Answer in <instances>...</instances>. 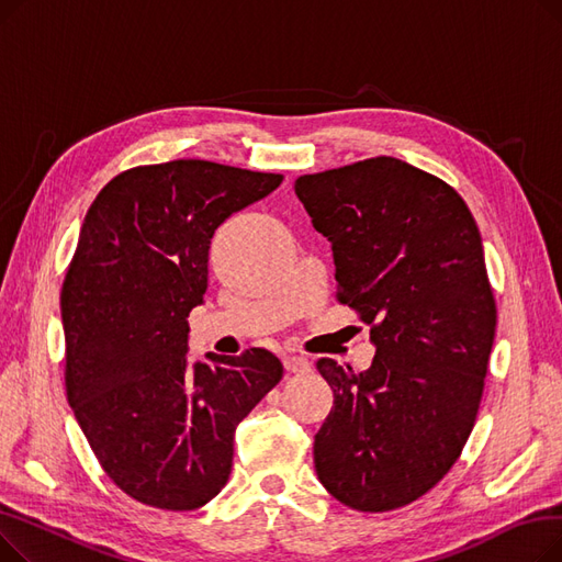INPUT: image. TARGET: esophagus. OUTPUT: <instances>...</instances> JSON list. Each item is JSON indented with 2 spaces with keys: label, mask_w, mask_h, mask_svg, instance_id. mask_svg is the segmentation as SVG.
I'll use <instances>...</instances> for the list:
<instances>
[{
  "label": "esophagus",
  "mask_w": 562,
  "mask_h": 562,
  "mask_svg": "<svg viewBox=\"0 0 562 562\" xmlns=\"http://www.w3.org/2000/svg\"><path fill=\"white\" fill-rule=\"evenodd\" d=\"M284 369L291 373H307L310 371V360L303 356H286L284 358Z\"/></svg>",
  "instance_id": "34e87169"
}]
</instances>
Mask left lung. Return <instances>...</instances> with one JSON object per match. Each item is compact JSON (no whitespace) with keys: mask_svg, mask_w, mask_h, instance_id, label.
<instances>
[{"mask_svg":"<svg viewBox=\"0 0 562 562\" xmlns=\"http://www.w3.org/2000/svg\"><path fill=\"white\" fill-rule=\"evenodd\" d=\"M333 246L337 299L371 326L373 362L318 360L335 394L316 476L344 506L385 513L447 476L474 428L496 330L481 232L439 177L394 157L293 184Z\"/></svg>","mask_w":562,"mask_h":562,"instance_id":"left-lung-1","label":"left lung"}]
</instances>
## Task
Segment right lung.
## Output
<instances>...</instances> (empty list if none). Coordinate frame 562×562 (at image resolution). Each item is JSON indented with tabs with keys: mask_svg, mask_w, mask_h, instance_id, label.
Here are the masks:
<instances>
[{
	"mask_svg": "<svg viewBox=\"0 0 562 562\" xmlns=\"http://www.w3.org/2000/svg\"><path fill=\"white\" fill-rule=\"evenodd\" d=\"M282 175L202 159L125 170L88 210L61 289L68 403L106 476L161 510L227 483L234 430L282 378L266 348L189 362L214 232Z\"/></svg>",
	"mask_w": 562,
	"mask_h": 562,
	"instance_id": "1",
	"label": "right lung"
}]
</instances>
